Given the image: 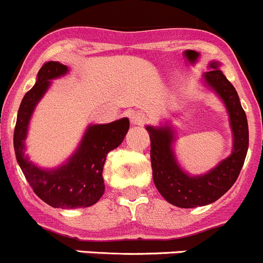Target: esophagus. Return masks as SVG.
Returning <instances> with one entry per match:
<instances>
[{"label":"esophagus","mask_w":263,"mask_h":263,"mask_svg":"<svg viewBox=\"0 0 263 263\" xmlns=\"http://www.w3.org/2000/svg\"><path fill=\"white\" fill-rule=\"evenodd\" d=\"M146 120H147V117H146L143 113H141V111H133V113L130 115V122H132V125H134V126H141V125L145 124Z\"/></svg>","instance_id":"obj_1"}]
</instances>
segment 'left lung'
Instances as JSON below:
<instances>
[{
  "label": "left lung",
  "instance_id": "8db88e82",
  "mask_svg": "<svg viewBox=\"0 0 263 263\" xmlns=\"http://www.w3.org/2000/svg\"><path fill=\"white\" fill-rule=\"evenodd\" d=\"M221 63L211 60L210 71L203 75V85L213 90L227 109L232 132V153L213 168L200 175H191L183 170L176 158L174 145L178 138L175 127L170 122L159 126L147 125L150 136V158L153 179L159 194L179 208H195L215 203L234 184L245 162L249 147L248 120L231 81L222 73Z\"/></svg>",
  "mask_w": 263,
  "mask_h": 263
}]
</instances>
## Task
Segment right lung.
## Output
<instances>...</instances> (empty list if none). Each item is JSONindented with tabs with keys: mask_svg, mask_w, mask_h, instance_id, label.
<instances>
[{
	"mask_svg": "<svg viewBox=\"0 0 263 263\" xmlns=\"http://www.w3.org/2000/svg\"><path fill=\"white\" fill-rule=\"evenodd\" d=\"M68 67L59 62H47L36 75L35 85L22 99L14 129V152L23 175L39 199L53 208H87L100 200L105 191L103 170L109 152L122 143L129 118L109 124L88 125L78 148L68 159L53 168L39 167L26 154L30 120L52 80L66 76Z\"/></svg>",
	"mask_w": 263,
	"mask_h": 263,
	"instance_id": "1",
	"label": "right lung"
}]
</instances>
